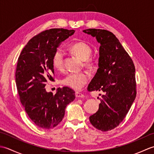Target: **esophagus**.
I'll list each match as a JSON object with an SVG mask.
<instances>
[{"mask_svg":"<svg viewBox=\"0 0 154 154\" xmlns=\"http://www.w3.org/2000/svg\"><path fill=\"white\" fill-rule=\"evenodd\" d=\"M75 97H77V98H83L85 96H84V94H82V93H79V92H76L75 93Z\"/></svg>","mask_w":154,"mask_h":154,"instance_id":"esophagus-1","label":"esophagus"}]
</instances>
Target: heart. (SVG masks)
I'll use <instances>...</instances> for the list:
<instances>
[{"label": "heart", "instance_id": "obj_1", "mask_svg": "<svg viewBox=\"0 0 154 154\" xmlns=\"http://www.w3.org/2000/svg\"><path fill=\"white\" fill-rule=\"evenodd\" d=\"M70 51L76 56L83 60L84 65L89 69H93L95 66L96 61L91 57L92 48L84 42H77L69 47ZM52 64L54 67L58 71L63 69L64 54L61 49H57L55 51L52 57ZM89 80V75L87 72L71 73L67 74L61 80L64 85L76 91H79L85 85Z\"/></svg>", "mask_w": 154, "mask_h": 154}]
</instances>
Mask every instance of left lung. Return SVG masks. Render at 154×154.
Instances as JSON below:
<instances>
[{
  "instance_id": "obj_1",
  "label": "left lung",
  "mask_w": 154,
  "mask_h": 154,
  "mask_svg": "<svg viewBox=\"0 0 154 154\" xmlns=\"http://www.w3.org/2000/svg\"><path fill=\"white\" fill-rule=\"evenodd\" d=\"M83 32L96 37L100 44L99 69L88 91H102L99 110L90 116L91 124L103 132L115 128L122 122L136 97L135 67L128 54L113 33L101 29Z\"/></svg>"
}]
</instances>
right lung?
I'll list each match as a JSON object with an SVG mask.
<instances>
[{
    "label": "right lung",
    "instance_id": "obj_1",
    "mask_svg": "<svg viewBox=\"0 0 154 154\" xmlns=\"http://www.w3.org/2000/svg\"><path fill=\"white\" fill-rule=\"evenodd\" d=\"M74 32L63 28L42 32L28 41L18 57L15 76L20 100L29 118L42 128L58 125L65 107L75 99L74 91L67 87L58 88L54 95L44 88L48 81H55L54 54Z\"/></svg>",
    "mask_w": 154,
    "mask_h": 154
}]
</instances>
